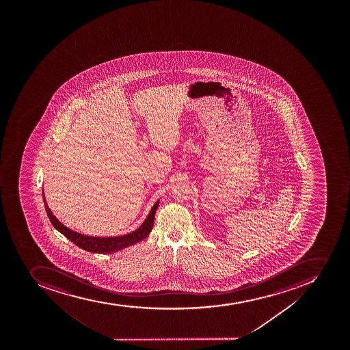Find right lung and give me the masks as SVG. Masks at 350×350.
Masks as SVG:
<instances>
[{"label": "right lung", "instance_id": "right-lung-1", "mask_svg": "<svg viewBox=\"0 0 350 350\" xmlns=\"http://www.w3.org/2000/svg\"><path fill=\"white\" fill-rule=\"evenodd\" d=\"M42 196H44L46 215L49 217L53 226L58 232H62V235L66 236L69 241H72L75 245H77L78 247L83 248L87 252L98 254L115 253V252L121 251L123 248L129 247L131 245L136 244V243L146 239L151 232L153 223H154L155 211H157V208L159 206L158 200L155 202L154 206L152 207L151 211L146 217V219L143 221L142 225L130 234L115 236V237H94V236L83 235L79 232H74L68 227H66L65 225H62L56 217L53 216L50 208L48 207L44 192H42Z\"/></svg>", "mask_w": 350, "mask_h": 350}]
</instances>
